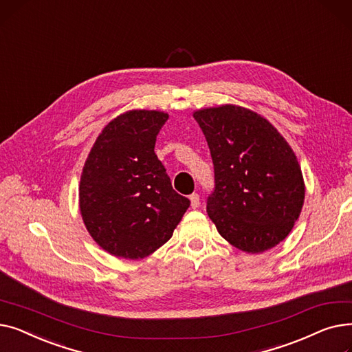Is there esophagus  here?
<instances>
[{
	"instance_id": "1",
	"label": "esophagus",
	"mask_w": 352,
	"mask_h": 352,
	"mask_svg": "<svg viewBox=\"0 0 352 352\" xmlns=\"http://www.w3.org/2000/svg\"><path fill=\"white\" fill-rule=\"evenodd\" d=\"M190 201H191V208H198L199 206V195L198 194H191L190 195Z\"/></svg>"
}]
</instances>
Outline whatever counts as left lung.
<instances>
[{"label":"left lung","instance_id":"left-lung-1","mask_svg":"<svg viewBox=\"0 0 352 352\" xmlns=\"http://www.w3.org/2000/svg\"><path fill=\"white\" fill-rule=\"evenodd\" d=\"M208 142L215 190L207 212L224 239L244 252L278 245L305 198L301 166L287 140L252 109L224 104L194 111Z\"/></svg>","mask_w":352,"mask_h":352}]
</instances>
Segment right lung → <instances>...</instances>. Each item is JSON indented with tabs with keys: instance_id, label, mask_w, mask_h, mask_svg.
<instances>
[{
	"instance_id": "1",
	"label": "right lung",
	"mask_w": 352,
	"mask_h": 352,
	"mask_svg": "<svg viewBox=\"0 0 352 352\" xmlns=\"http://www.w3.org/2000/svg\"><path fill=\"white\" fill-rule=\"evenodd\" d=\"M168 114L131 109L109 121L84 164L78 201L92 239L108 254L141 260L173 236L190 199L173 190L154 153Z\"/></svg>"
}]
</instances>
